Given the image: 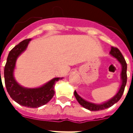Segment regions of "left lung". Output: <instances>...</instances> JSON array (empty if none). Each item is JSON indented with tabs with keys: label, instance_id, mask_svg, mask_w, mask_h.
<instances>
[{
	"label": "left lung",
	"instance_id": "obj_1",
	"mask_svg": "<svg viewBox=\"0 0 133 133\" xmlns=\"http://www.w3.org/2000/svg\"><path fill=\"white\" fill-rule=\"evenodd\" d=\"M110 54L116 58L118 62L121 64L122 66V70L120 73V78H121V85H120V89L118 90V92L116 93V95L114 97H112L111 99H110L108 101H106L105 103H101V104H95V103H90L87 100H84L83 98H82L78 95L77 92L75 90L74 92V95H75L76 100H78V102L80 103V105H82L85 108L89 110L90 111H98V110H105L111 107L114 105L115 103L118 102L120 99L122 97V95L125 90V87L127 83V63L125 60V58L122 55V53L120 52L119 50L117 48L111 47V50L110 52Z\"/></svg>",
	"mask_w": 133,
	"mask_h": 133
}]
</instances>
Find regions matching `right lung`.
Segmentation results:
<instances>
[{"label": "right lung", "instance_id": "obj_1", "mask_svg": "<svg viewBox=\"0 0 133 133\" xmlns=\"http://www.w3.org/2000/svg\"><path fill=\"white\" fill-rule=\"evenodd\" d=\"M31 39L24 40L11 50L8 56L4 68L5 85L10 98L21 105L28 108H39L45 105L55 94V83L63 78H55L43 85L35 88H28L18 83L14 78V70L17 58L27 48ZM1 76V71H0Z\"/></svg>", "mask_w": 133, "mask_h": 133}]
</instances>
